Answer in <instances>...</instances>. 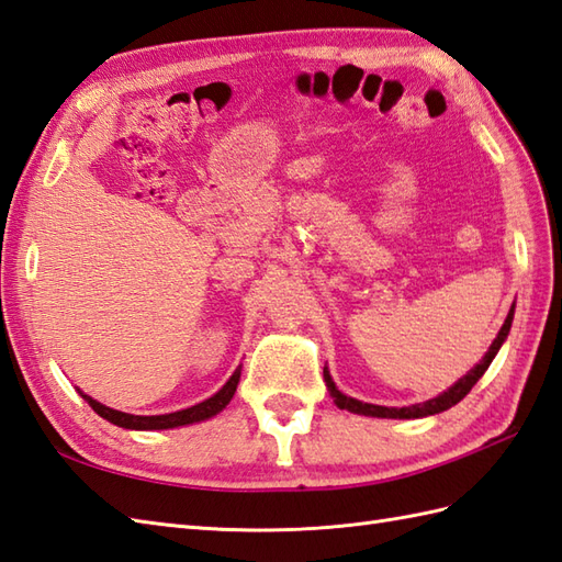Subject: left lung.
I'll return each mask as SVG.
<instances>
[{
    "instance_id": "left-lung-1",
    "label": "left lung",
    "mask_w": 562,
    "mask_h": 562,
    "mask_svg": "<svg viewBox=\"0 0 562 562\" xmlns=\"http://www.w3.org/2000/svg\"><path fill=\"white\" fill-rule=\"evenodd\" d=\"M513 317H515V305L510 307L508 317H505L498 336L494 338V344L488 346L486 355H484L482 360H479V364H474L468 374H464L462 379H458L453 386H450V389L443 391V393H439V395H436V398H431V401H424V403H417V405H407V407H386V405L362 403V401H358V398H350V395H346V393H340L338 386L334 384V379H331V372H328V367H324V381H326L328 395H331L334 403H336L340 409H348V413H352V415H364V417H381V419H419V417L439 415V413H443V409L458 405V403L464 398V395H468V393L472 391V386L476 384V381L484 376L488 364L494 362V358L498 355L501 346L505 344V338H508V334H510Z\"/></svg>"
}]
</instances>
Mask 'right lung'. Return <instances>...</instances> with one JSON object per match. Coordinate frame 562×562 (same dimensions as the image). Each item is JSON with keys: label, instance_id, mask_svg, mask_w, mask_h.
Instances as JSON below:
<instances>
[{"label": "right lung", "instance_id": "obj_1", "mask_svg": "<svg viewBox=\"0 0 562 562\" xmlns=\"http://www.w3.org/2000/svg\"><path fill=\"white\" fill-rule=\"evenodd\" d=\"M238 381H240V364L234 374L228 376L226 384L218 389L212 398L202 401L193 407H186V409H176V413L169 415H128V413H121V409L114 407H106L102 403H98L94 398H90L88 393H83L78 389V393L83 395V401L98 413L100 417H104L106 422L116 424V427L123 429H135V431H155V429H173V427H186V424H195V422H204L214 415L222 413V409L231 403V398L236 395L238 389Z\"/></svg>", "mask_w": 562, "mask_h": 562}]
</instances>
